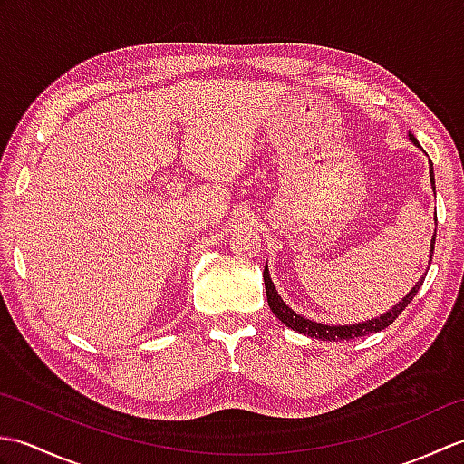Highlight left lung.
<instances>
[{
  "label": "left lung",
  "instance_id": "left-lung-1",
  "mask_svg": "<svg viewBox=\"0 0 464 464\" xmlns=\"http://www.w3.org/2000/svg\"><path fill=\"white\" fill-rule=\"evenodd\" d=\"M409 140L415 143L417 147L419 141L417 137L409 133ZM429 175H430V183H432V191H435V173H432V161H429ZM437 235V233H435ZM432 251H435V237H432L430 241V255H429V263L432 261ZM427 275V273H425ZM263 279H265V291H267V303L271 311L275 313V317H277L283 324H287L289 329L297 331V333H303L307 334V337H314V339H321V341H349V339H354V337H364V334H371V333H379L382 329H387L389 324L395 321L399 314L405 311V307H409L412 297L419 293L422 281H425V277H422L415 287H412L405 297H402V301H399L395 307L389 309L384 314H381V317L377 319H371V321H364V323H357V324H323V323H317V321H311V319H304L301 317L299 313H295L287 303H285L281 297L277 289H275V285L271 281V275H269V269L267 265H265V271H263Z\"/></svg>",
  "mask_w": 464,
  "mask_h": 464
}]
</instances>
